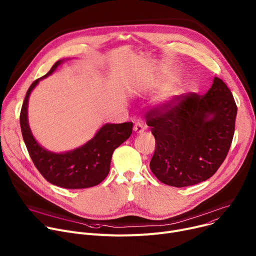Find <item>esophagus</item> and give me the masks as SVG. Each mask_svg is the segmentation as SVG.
<instances>
[{
	"mask_svg": "<svg viewBox=\"0 0 256 256\" xmlns=\"http://www.w3.org/2000/svg\"><path fill=\"white\" fill-rule=\"evenodd\" d=\"M144 129H146V127L144 126V124H142V123H136L135 125H134V127H133V131L136 133V134H140V133H142L144 131Z\"/></svg>",
	"mask_w": 256,
	"mask_h": 256,
	"instance_id": "obj_1",
	"label": "esophagus"
}]
</instances>
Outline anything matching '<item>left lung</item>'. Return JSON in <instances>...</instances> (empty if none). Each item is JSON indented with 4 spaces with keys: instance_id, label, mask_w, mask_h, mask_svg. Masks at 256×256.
Masks as SVG:
<instances>
[{
    "instance_id": "8db88e82",
    "label": "left lung",
    "mask_w": 256,
    "mask_h": 256,
    "mask_svg": "<svg viewBox=\"0 0 256 256\" xmlns=\"http://www.w3.org/2000/svg\"><path fill=\"white\" fill-rule=\"evenodd\" d=\"M236 116L232 94L218 76L206 94L175 96L150 110L146 120L156 140L152 172L175 188L210 178L228 152Z\"/></svg>"
}]
</instances>
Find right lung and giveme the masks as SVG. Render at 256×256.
Segmentation results:
<instances>
[{"instance_id":"right-lung-1","label":"right lung","mask_w":256,"mask_h":256,"mask_svg":"<svg viewBox=\"0 0 256 256\" xmlns=\"http://www.w3.org/2000/svg\"><path fill=\"white\" fill-rule=\"evenodd\" d=\"M62 62H56L44 76L30 86L20 112L22 133L34 166L47 182L64 188H87L100 184L106 178L112 152L129 138L133 123L106 124L87 144L66 152H52L38 144L28 125V97L38 81L50 76Z\"/></svg>"}]
</instances>
